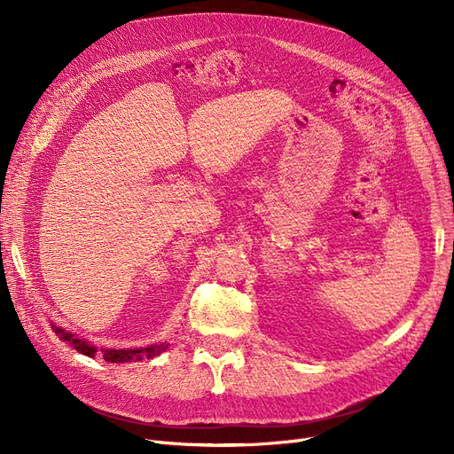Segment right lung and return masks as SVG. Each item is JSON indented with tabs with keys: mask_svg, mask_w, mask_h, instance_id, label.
<instances>
[{
	"mask_svg": "<svg viewBox=\"0 0 454 454\" xmlns=\"http://www.w3.org/2000/svg\"><path fill=\"white\" fill-rule=\"evenodd\" d=\"M52 329L56 331L58 337L65 342H69L78 354H83L88 357H97L100 356L105 361L108 363H129V361H140L142 357H155L159 354H162V351L168 348L164 344H155V346H147V348H137V349H106V348H97L93 344H90L88 340H83L80 337H76V334L65 331L61 327H56L52 325Z\"/></svg>",
	"mask_w": 454,
	"mask_h": 454,
	"instance_id": "1",
	"label": "right lung"
}]
</instances>
